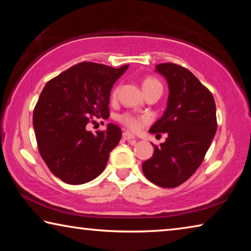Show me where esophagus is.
<instances>
[{
    "label": "esophagus",
    "mask_w": 251,
    "mask_h": 251,
    "mask_svg": "<svg viewBox=\"0 0 251 251\" xmlns=\"http://www.w3.org/2000/svg\"><path fill=\"white\" fill-rule=\"evenodd\" d=\"M123 138L126 139V141H130V139H135V136L130 131H124L123 133Z\"/></svg>",
    "instance_id": "esophagus-1"
}]
</instances>
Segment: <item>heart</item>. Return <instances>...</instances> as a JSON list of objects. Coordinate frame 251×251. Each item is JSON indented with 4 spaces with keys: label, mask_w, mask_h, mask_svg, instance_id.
<instances>
[{
    "label": "heart",
    "mask_w": 251,
    "mask_h": 251,
    "mask_svg": "<svg viewBox=\"0 0 251 251\" xmlns=\"http://www.w3.org/2000/svg\"><path fill=\"white\" fill-rule=\"evenodd\" d=\"M156 85L160 86L158 80L152 78V77H147L143 82V88L145 90V88H147V87L156 86ZM117 94H118V87H116L112 93L113 99H116ZM120 121H121L122 124H124L127 127V128H129L131 130H138L142 127L143 122L146 121V118L145 117H137V116L131 115V114H129V113H125V114H123V115L120 116Z\"/></svg>",
    "instance_id": "heart-1"
}]
</instances>
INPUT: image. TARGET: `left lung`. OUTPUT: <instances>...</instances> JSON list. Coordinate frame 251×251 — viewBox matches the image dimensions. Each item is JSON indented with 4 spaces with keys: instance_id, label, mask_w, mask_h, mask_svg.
Returning a JSON list of instances; mask_svg holds the SVG:
<instances>
[{
    "instance_id": "obj_1",
    "label": "left lung",
    "mask_w": 251,
    "mask_h": 251,
    "mask_svg": "<svg viewBox=\"0 0 251 251\" xmlns=\"http://www.w3.org/2000/svg\"><path fill=\"white\" fill-rule=\"evenodd\" d=\"M155 71L167 80V108L150 133H167L154 154L143 163V173L157 186L173 188L185 182L201 166L217 130L211 93L185 67L163 63Z\"/></svg>"
}]
</instances>
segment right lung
<instances>
[{
	"mask_svg": "<svg viewBox=\"0 0 251 251\" xmlns=\"http://www.w3.org/2000/svg\"><path fill=\"white\" fill-rule=\"evenodd\" d=\"M128 65L114 69L83 62L46 83L34 108L33 127L42 158L55 176L82 185L100 175L122 137L118 126L87 129L92 116L108 118L110 91Z\"/></svg>",
	"mask_w": 251,
	"mask_h": 251,
	"instance_id": "right-lung-1",
	"label": "right lung"
}]
</instances>
